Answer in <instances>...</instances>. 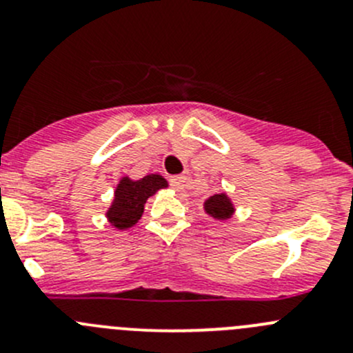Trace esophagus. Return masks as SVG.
<instances>
[{"label":"esophagus","mask_w":353,"mask_h":353,"mask_svg":"<svg viewBox=\"0 0 353 353\" xmlns=\"http://www.w3.org/2000/svg\"><path fill=\"white\" fill-rule=\"evenodd\" d=\"M188 181L190 179H188L186 176H174V177H170V186L177 191H183L184 188L188 186Z\"/></svg>","instance_id":"esophagus-1"}]
</instances>
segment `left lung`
I'll use <instances>...</instances> for the list:
<instances>
[{
	"instance_id": "obj_1",
	"label": "left lung",
	"mask_w": 353,
	"mask_h": 353,
	"mask_svg": "<svg viewBox=\"0 0 353 353\" xmlns=\"http://www.w3.org/2000/svg\"><path fill=\"white\" fill-rule=\"evenodd\" d=\"M203 210H205L206 215L215 220H220V222L230 220L234 213H236V206H234L232 199H230L225 191H220V193L206 198L205 203H203Z\"/></svg>"
}]
</instances>
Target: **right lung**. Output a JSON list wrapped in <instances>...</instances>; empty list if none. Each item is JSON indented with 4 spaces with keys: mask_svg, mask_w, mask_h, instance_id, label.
Instances as JSON below:
<instances>
[{
    "mask_svg": "<svg viewBox=\"0 0 353 353\" xmlns=\"http://www.w3.org/2000/svg\"><path fill=\"white\" fill-rule=\"evenodd\" d=\"M165 188H169V183L157 172L148 174L141 179L123 176L114 190V198L105 212V219L117 230H126L137 225L143 215L147 199Z\"/></svg>",
    "mask_w": 353,
    "mask_h": 353,
    "instance_id": "obj_1",
    "label": "right lung"
}]
</instances>
